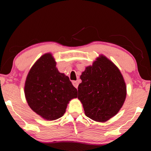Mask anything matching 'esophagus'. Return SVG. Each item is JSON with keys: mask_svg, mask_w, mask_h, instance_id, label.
I'll return each mask as SVG.
<instances>
[{"mask_svg": "<svg viewBox=\"0 0 151 151\" xmlns=\"http://www.w3.org/2000/svg\"><path fill=\"white\" fill-rule=\"evenodd\" d=\"M72 83H73V86H75V87L76 88H78V83L76 81H73L72 82Z\"/></svg>", "mask_w": 151, "mask_h": 151, "instance_id": "34e87169", "label": "esophagus"}]
</instances>
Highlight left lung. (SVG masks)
Here are the masks:
<instances>
[{"mask_svg":"<svg viewBox=\"0 0 151 151\" xmlns=\"http://www.w3.org/2000/svg\"><path fill=\"white\" fill-rule=\"evenodd\" d=\"M78 99L85 115L94 121L104 122L115 116L127 96V86L119 68L101 55L93 65L86 66L81 75Z\"/></svg>","mask_w":151,"mask_h":151,"instance_id":"left-lung-1","label":"left lung"}]
</instances>
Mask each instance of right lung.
I'll list each match as a JSON object with an SVG mask.
<instances>
[{
	"label": "right lung",
	"instance_id": "right-lung-1",
	"mask_svg": "<svg viewBox=\"0 0 151 151\" xmlns=\"http://www.w3.org/2000/svg\"><path fill=\"white\" fill-rule=\"evenodd\" d=\"M51 53L41 56L30 68L24 85V95L33 111L47 121L60 118L77 90L69 78L60 73Z\"/></svg>",
	"mask_w": 151,
	"mask_h": 151
}]
</instances>
